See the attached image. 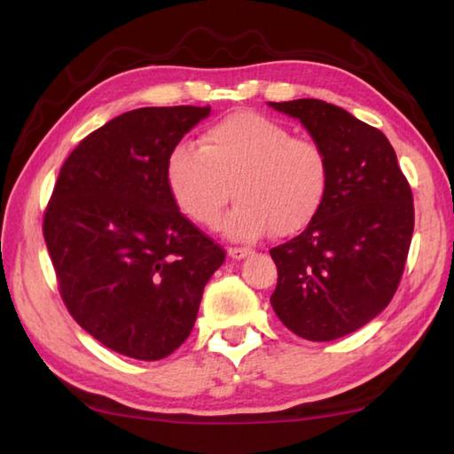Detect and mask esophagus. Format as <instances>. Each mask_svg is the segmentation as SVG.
<instances>
[{
  "instance_id": "obj_1",
  "label": "esophagus",
  "mask_w": 454,
  "mask_h": 454,
  "mask_svg": "<svg viewBox=\"0 0 454 454\" xmlns=\"http://www.w3.org/2000/svg\"><path fill=\"white\" fill-rule=\"evenodd\" d=\"M250 250L248 248H236V246H230L228 248V256L234 258V260H240L244 256H248Z\"/></svg>"
}]
</instances>
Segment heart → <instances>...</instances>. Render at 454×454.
Returning a JSON list of instances; mask_svg holds the SVG:
<instances>
[{"mask_svg": "<svg viewBox=\"0 0 454 454\" xmlns=\"http://www.w3.org/2000/svg\"><path fill=\"white\" fill-rule=\"evenodd\" d=\"M166 182L176 206L200 226L216 224L234 194L238 204L222 228L236 240H256L268 230L292 236L317 218L330 164L317 140L292 136L280 121L242 110L206 128L200 148L176 145Z\"/></svg>", "mask_w": 454, "mask_h": 454, "instance_id": "heart-1", "label": "heart"}]
</instances>
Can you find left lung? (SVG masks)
<instances>
[{"label":"left lung","instance_id":"8db88e82","mask_svg":"<svg viewBox=\"0 0 454 454\" xmlns=\"http://www.w3.org/2000/svg\"><path fill=\"white\" fill-rule=\"evenodd\" d=\"M325 148L326 200L302 234L270 250L272 309L292 333L326 342L387 309L401 284L414 230L411 184L380 129L322 99L270 102Z\"/></svg>","mask_w":454,"mask_h":454}]
</instances>
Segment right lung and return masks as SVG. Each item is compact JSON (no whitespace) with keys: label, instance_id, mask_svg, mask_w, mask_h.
<instances>
[{"label":"right lung","instance_id":"add662e5","mask_svg":"<svg viewBox=\"0 0 454 454\" xmlns=\"http://www.w3.org/2000/svg\"><path fill=\"white\" fill-rule=\"evenodd\" d=\"M208 114L210 106L140 107L110 120L67 156L43 212L66 309L124 356L172 355L226 258L166 182L170 152Z\"/></svg>","mask_w":454,"mask_h":454}]
</instances>
